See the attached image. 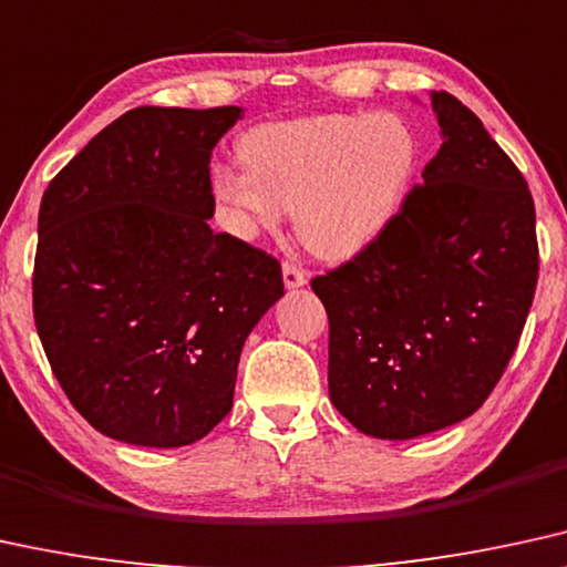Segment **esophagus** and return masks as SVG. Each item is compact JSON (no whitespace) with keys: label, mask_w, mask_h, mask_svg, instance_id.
I'll list each match as a JSON object with an SVG mask.
<instances>
[{"label":"esophagus","mask_w":567,"mask_h":567,"mask_svg":"<svg viewBox=\"0 0 567 567\" xmlns=\"http://www.w3.org/2000/svg\"><path fill=\"white\" fill-rule=\"evenodd\" d=\"M282 279H285V288L298 290V288H303V285L308 282V275L300 267H296V264L285 261L282 264Z\"/></svg>","instance_id":"obj_1"}]
</instances>
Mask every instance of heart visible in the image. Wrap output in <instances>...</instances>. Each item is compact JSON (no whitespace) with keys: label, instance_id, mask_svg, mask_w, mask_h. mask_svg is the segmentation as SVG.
<instances>
[{"label":"heart","instance_id":"obj_1","mask_svg":"<svg viewBox=\"0 0 567 567\" xmlns=\"http://www.w3.org/2000/svg\"><path fill=\"white\" fill-rule=\"evenodd\" d=\"M246 167L212 172V196L240 238L275 230L292 209L298 238L321 259H350L403 209L421 141L398 114L332 112L259 125L240 141Z\"/></svg>","mask_w":567,"mask_h":567}]
</instances>
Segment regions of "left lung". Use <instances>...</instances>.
<instances>
[{"mask_svg": "<svg viewBox=\"0 0 567 567\" xmlns=\"http://www.w3.org/2000/svg\"><path fill=\"white\" fill-rule=\"evenodd\" d=\"M442 146L403 209L313 277L329 317V400L358 432L413 440L468 419L511 361L539 248L518 167L468 106L432 93Z\"/></svg>", "mask_w": 567, "mask_h": 567, "instance_id": "1", "label": "left lung"}]
</instances>
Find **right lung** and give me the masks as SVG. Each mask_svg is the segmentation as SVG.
I'll return each instance as SVG.
<instances>
[{
  "instance_id": "obj_1",
  "label": "right lung",
  "mask_w": 567,
  "mask_h": 567,
  "mask_svg": "<svg viewBox=\"0 0 567 567\" xmlns=\"http://www.w3.org/2000/svg\"><path fill=\"white\" fill-rule=\"evenodd\" d=\"M240 106H138L49 183L33 319L89 424L138 447L198 442L230 413L240 350L282 298L277 259L214 233L212 152Z\"/></svg>"
}]
</instances>
